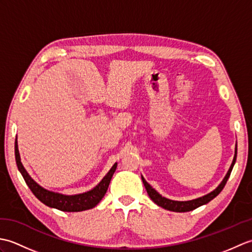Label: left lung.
Returning <instances> with one entry per match:
<instances>
[{"mask_svg": "<svg viewBox=\"0 0 252 252\" xmlns=\"http://www.w3.org/2000/svg\"><path fill=\"white\" fill-rule=\"evenodd\" d=\"M236 157H237V145H236V148H235V156H234V159H233V162L231 164V168H229L227 174L225 175V178H224V180L222 181V183L219 185L217 189L211 191L210 194H208L206 196H202L200 198H197V199H194V200H189V201H175V200H170L168 199V198H164L162 197L160 194H158V192L155 190L153 187L149 185L147 182L145 181V179L143 178L142 176V181L144 183V186H145V189L147 190V194L148 196L151 197V199L156 203V205L162 207L164 209H167V210H170V211H175V212H187V211H191L194 210V209L200 207L202 205H206V203H208L209 201H211L213 198H216L220 192L222 191V189H224V186H225L226 182L229 178V175H231V172L233 170V167L235 162H236Z\"/></svg>", "mask_w": 252, "mask_h": 252, "instance_id": "1", "label": "left lung"}]
</instances>
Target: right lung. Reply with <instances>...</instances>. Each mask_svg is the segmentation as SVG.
Wrapping results in <instances>:
<instances>
[{
	"label": "right lung",
	"instance_id": "obj_1",
	"mask_svg": "<svg viewBox=\"0 0 252 252\" xmlns=\"http://www.w3.org/2000/svg\"><path fill=\"white\" fill-rule=\"evenodd\" d=\"M15 158L21 175L24 176V180L26 181L27 185L29 186V189L33 192V195L37 199L43 202L46 206H49L51 208H56L58 210L66 212H78L94 208L101 200V198L105 196L107 189H108L110 180L117 169V163H115L112 165L109 172L105 175V178L103 180H101L100 183L90 191L83 192V194L79 195L66 196L63 194H58V192L44 189L43 187L36 184L35 182L30 178V175L25 170L23 163L20 161L17 142H15Z\"/></svg>",
	"mask_w": 252,
	"mask_h": 252
}]
</instances>
